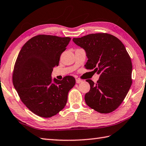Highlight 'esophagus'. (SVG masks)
<instances>
[{"instance_id":"esophagus-1","label":"esophagus","mask_w":146,"mask_h":146,"mask_svg":"<svg viewBox=\"0 0 146 146\" xmlns=\"http://www.w3.org/2000/svg\"><path fill=\"white\" fill-rule=\"evenodd\" d=\"M82 81H83V80H81V79H79V78L76 79V83H78V84H79V83H81V82H82Z\"/></svg>"}]
</instances>
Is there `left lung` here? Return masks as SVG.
<instances>
[{"mask_svg":"<svg viewBox=\"0 0 146 146\" xmlns=\"http://www.w3.org/2000/svg\"><path fill=\"white\" fill-rule=\"evenodd\" d=\"M73 41L86 51L85 66L93 70L100 78L94 83L86 80L90 90L86 93V104L100 113H110L122 103L132 84L133 66L124 44L106 33H91Z\"/></svg>","mask_w":146,"mask_h":146,"instance_id":"8db88e82","label":"left lung"}]
</instances>
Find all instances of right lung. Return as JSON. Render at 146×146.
<instances>
[{"instance_id":"1","label":"right lung","mask_w":146,"mask_h":146,"mask_svg":"<svg viewBox=\"0 0 146 146\" xmlns=\"http://www.w3.org/2000/svg\"><path fill=\"white\" fill-rule=\"evenodd\" d=\"M70 40L38 35L28 40L19 53L13 71V86L23 103L37 116L51 117L62 111L75 84L72 76L54 78L53 82L51 77Z\"/></svg>"}]
</instances>
